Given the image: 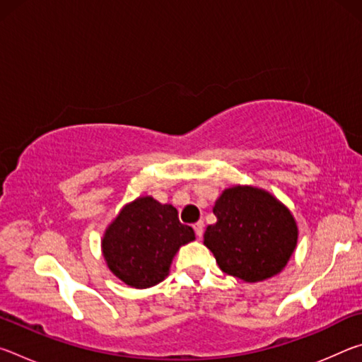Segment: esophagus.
I'll return each mask as SVG.
<instances>
[{
    "mask_svg": "<svg viewBox=\"0 0 362 362\" xmlns=\"http://www.w3.org/2000/svg\"><path fill=\"white\" fill-rule=\"evenodd\" d=\"M193 230H194L196 236H198V238L203 236V233H204V222H203V220H199V222H196V223L193 225Z\"/></svg>",
    "mask_w": 362,
    "mask_h": 362,
    "instance_id": "obj_1",
    "label": "esophagus"
}]
</instances>
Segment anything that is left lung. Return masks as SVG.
Wrapping results in <instances>:
<instances>
[{
	"label": "left lung",
	"instance_id": "1",
	"mask_svg": "<svg viewBox=\"0 0 362 362\" xmlns=\"http://www.w3.org/2000/svg\"><path fill=\"white\" fill-rule=\"evenodd\" d=\"M217 222L204 233L220 269L247 283L272 278L286 267L297 244L291 212L252 187L225 189L214 206Z\"/></svg>",
	"mask_w": 362,
	"mask_h": 362
}]
</instances>
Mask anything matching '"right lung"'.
Here are the masks:
<instances>
[{
  "label": "right lung",
  "mask_w": 362,
  "mask_h": 362,
  "mask_svg": "<svg viewBox=\"0 0 362 362\" xmlns=\"http://www.w3.org/2000/svg\"><path fill=\"white\" fill-rule=\"evenodd\" d=\"M194 240L192 226L180 223L170 204L139 198L119 212L103 236L108 268L127 286L145 289L168 276L180 246Z\"/></svg>",
  "instance_id": "right-lung-1"
}]
</instances>
